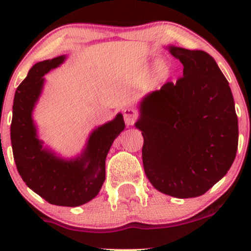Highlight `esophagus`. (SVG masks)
Returning a JSON list of instances; mask_svg holds the SVG:
<instances>
[{
	"label": "esophagus",
	"mask_w": 251,
	"mask_h": 251,
	"mask_svg": "<svg viewBox=\"0 0 251 251\" xmlns=\"http://www.w3.org/2000/svg\"><path fill=\"white\" fill-rule=\"evenodd\" d=\"M124 120H125L126 125L131 126L137 122V118H138V113L137 111L133 108H125L124 109Z\"/></svg>",
	"instance_id": "esophagus-1"
}]
</instances>
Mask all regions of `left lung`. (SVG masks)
Segmentation results:
<instances>
[{
	"instance_id": "1",
	"label": "left lung",
	"mask_w": 251,
	"mask_h": 251,
	"mask_svg": "<svg viewBox=\"0 0 251 251\" xmlns=\"http://www.w3.org/2000/svg\"><path fill=\"white\" fill-rule=\"evenodd\" d=\"M169 50L183 63V76L144 97L135 127L144 137V170L152 185L172 197L194 198L231 168L238 120L229 82L214 57Z\"/></svg>"
}]
</instances>
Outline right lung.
Returning a JSON list of instances; mask_svg holds the SVG:
<instances>
[{"label": "right lung", "instance_id": "right-lung-1", "mask_svg": "<svg viewBox=\"0 0 251 251\" xmlns=\"http://www.w3.org/2000/svg\"><path fill=\"white\" fill-rule=\"evenodd\" d=\"M65 55L37 62L14 97L10 139L17 171L28 188L54 205L79 206L93 200L105 181V160L114 139L125 128L123 114L92 132L74 159H62L37 138L33 109L41 94L43 75L65 61Z\"/></svg>", "mask_w": 251, "mask_h": 251}]
</instances>
